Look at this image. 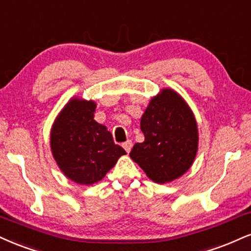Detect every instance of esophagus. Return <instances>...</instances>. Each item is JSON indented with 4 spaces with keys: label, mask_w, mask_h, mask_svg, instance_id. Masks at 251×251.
<instances>
[{
    "label": "esophagus",
    "mask_w": 251,
    "mask_h": 251,
    "mask_svg": "<svg viewBox=\"0 0 251 251\" xmlns=\"http://www.w3.org/2000/svg\"><path fill=\"white\" fill-rule=\"evenodd\" d=\"M123 147H124V149H125L126 152L129 153V152H131V149H132V141L131 140H127V141H126V143H124L123 144Z\"/></svg>",
    "instance_id": "obj_1"
}]
</instances>
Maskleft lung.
I'll return each mask as SVG.
<instances>
[{
	"instance_id": "obj_1",
	"label": "left lung",
	"mask_w": 251,
	"mask_h": 251,
	"mask_svg": "<svg viewBox=\"0 0 251 251\" xmlns=\"http://www.w3.org/2000/svg\"><path fill=\"white\" fill-rule=\"evenodd\" d=\"M144 143L129 156L156 183L171 182L191 168L199 145L198 124L179 93L162 89L151 99L140 120Z\"/></svg>"
}]
</instances>
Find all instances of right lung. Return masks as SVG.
<instances>
[{"label": "right lung", "mask_w": 251, "mask_h": 251, "mask_svg": "<svg viewBox=\"0 0 251 251\" xmlns=\"http://www.w3.org/2000/svg\"><path fill=\"white\" fill-rule=\"evenodd\" d=\"M96 102L72 98L57 116L50 146L60 171L79 185L98 182L125 150L116 145L106 126L95 120Z\"/></svg>", "instance_id": "right-lung-1"}]
</instances>
